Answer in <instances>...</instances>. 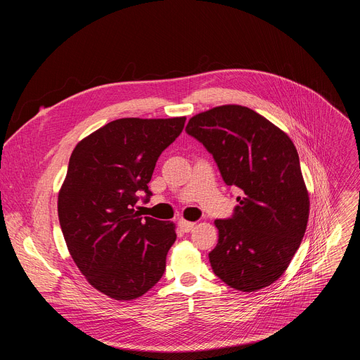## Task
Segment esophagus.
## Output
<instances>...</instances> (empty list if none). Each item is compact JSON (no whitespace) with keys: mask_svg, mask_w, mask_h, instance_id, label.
I'll list each match as a JSON object with an SVG mask.
<instances>
[{"mask_svg":"<svg viewBox=\"0 0 360 360\" xmlns=\"http://www.w3.org/2000/svg\"><path fill=\"white\" fill-rule=\"evenodd\" d=\"M178 225H179V228H181L182 232H191V231L195 228V224H193V222H189V221H185V219H181V221L178 222Z\"/></svg>","mask_w":360,"mask_h":360,"instance_id":"1","label":"esophagus"}]
</instances>
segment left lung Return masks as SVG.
Returning <instances> with one entry per match:
<instances>
[{
	"label": "left lung",
	"mask_w": 360,
	"mask_h": 360,
	"mask_svg": "<svg viewBox=\"0 0 360 360\" xmlns=\"http://www.w3.org/2000/svg\"><path fill=\"white\" fill-rule=\"evenodd\" d=\"M186 132L212 153L225 184L242 192L232 218L215 221L219 238L210 252L215 275L242 292L272 285L288 269L309 218L292 139L242 105L196 114Z\"/></svg>",
	"instance_id": "left-lung-1"
}]
</instances>
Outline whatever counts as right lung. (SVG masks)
<instances>
[{"label": "right lung", "instance_id": "1", "mask_svg": "<svg viewBox=\"0 0 360 360\" xmlns=\"http://www.w3.org/2000/svg\"><path fill=\"white\" fill-rule=\"evenodd\" d=\"M185 117L121 118L74 148L58 193V218L85 279L115 300L145 295L162 278L175 224L142 218L135 205L162 150L182 132Z\"/></svg>", "mask_w": 360, "mask_h": 360}]
</instances>
